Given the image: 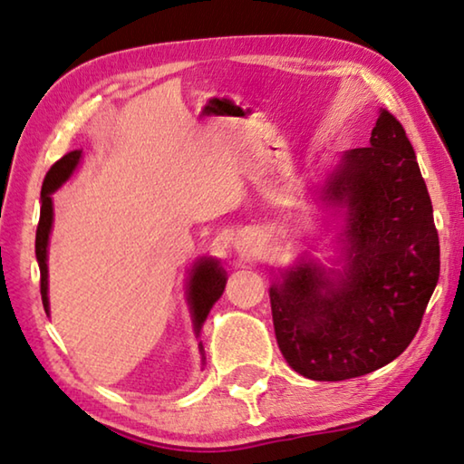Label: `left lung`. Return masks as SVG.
<instances>
[{
    "mask_svg": "<svg viewBox=\"0 0 464 464\" xmlns=\"http://www.w3.org/2000/svg\"><path fill=\"white\" fill-rule=\"evenodd\" d=\"M325 198L345 207L348 270L301 264L270 288L288 366L313 381L376 371L411 343L440 276L431 200L403 124L381 110L371 145L345 151Z\"/></svg>",
    "mask_w": 464,
    "mask_h": 464,
    "instance_id": "obj_1",
    "label": "left lung"
}]
</instances>
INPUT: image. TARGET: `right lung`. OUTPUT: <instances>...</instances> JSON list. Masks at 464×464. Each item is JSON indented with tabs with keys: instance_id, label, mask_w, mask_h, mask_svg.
<instances>
[{
	"instance_id": "obj_1",
	"label": "right lung",
	"mask_w": 464,
	"mask_h": 464,
	"mask_svg": "<svg viewBox=\"0 0 464 464\" xmlns=\"http://www.w3.org/2000/svg\"><path fill=\"white\" fill-rule=\"evenodd\" d=\"M82 157V149H75V151H69L63 155L59 161H54L51 169L46 171L43 190H41V218H38L36 227V260L38 268H41V296H43V307L49 311V296H46V290H49V270H46V246H49V233L53 225V200L51 194L57 190V188L65 182V179L73 174ZM225 272L221 266L213 260L202 262L198 268L194 270L192 280H190V304L194 313V325L196 332L202 327L204 319H207L208 311L213 309V304L218 301V296L223 295L225 290Z\"/></svg>"
}]
</instances>
